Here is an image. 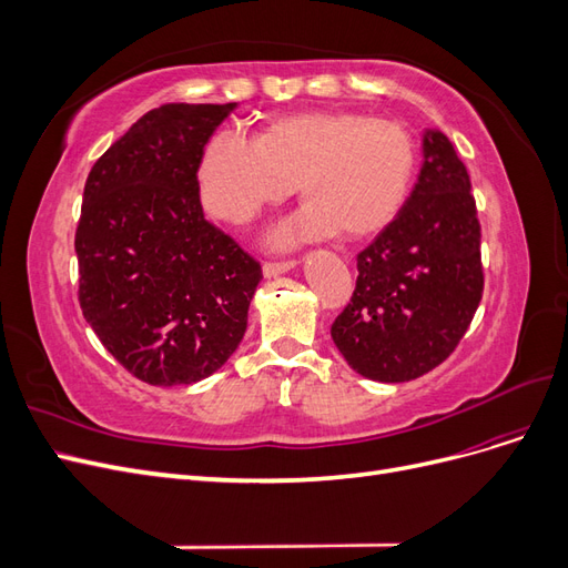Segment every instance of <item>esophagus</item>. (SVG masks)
<instances>
[{
  "label": "esophagus",
  "instance_id": "34e87169",
  "mask_svg": "<svg viewBox=\"0 0 568 568\" xmlns=\"http://www.w3.org/2000/svg\"><path fill=\"white\" fill-rule=\"evenodd\" d=\"M291 267H296V257H288V261H270L263 265V274L265 277H277V274H284Z\"/></svg>",
  "mask_w": 568,
  "mask_h": 568
}]
</instances>
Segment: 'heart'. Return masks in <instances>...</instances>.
Masks as SVG:
<instances>
[{"instance_id": "heart-1", "label": "heart", "mask_w": 568, "mask_h": 568, "mask_svg": "<svg viewBox=\"0 0 568 568\" xmlns=\"http://www.w3.org/2000/svg\"><path fill=\"white\" fill-rule=\"evenodd\" d=\"M417 168L412 134L363 113L313 111L274 120L255 144L222 130L199 163L201 201L215 217L244 225L267 203L294 194L307 209L280 242L303 234L365 239L400 213Z\"/></svg>"}]
</instances>
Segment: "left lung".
I'll use <instances>...</instances> for the list:
<instances>
[{
	"label": "left lung",
	"mask_w": 568,
	"mask_h": 568,
	"mask_svg": "<svg viewBox=\"0 0 568 568\" xmlns=\"http://www.w3.org/2000/svg\"><path fill=\"white\" fill-rule=\"evenodd\" d=\"M419 180L393 222L357 253L351 303L332 324L346 363L374 382L432 372L467 334L484 296L469 173L440 130L424 134Z\"/></svg>",
	"instance_id": "left-lung-1"
}]
</instances>
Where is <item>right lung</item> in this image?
I'll list each match as a JSON object with an SVG mask.
<instances>
[{
	"instance_id": "1",
	"label": "right lung",
	"mask_w": 568,
	"mask_h": 568,
	"mask_svg": "<svg viewBox=\"0 0 568 568\" xmlns=\"http://www.w3.org/2000/svg\"><path fill=\"white\" fill-rule=\"evenodd\" d=\"M236 104H163L90 170L75 232L80 307L151 386L196 384L244 338L261 263L203 215V146Z\"/></svg>"
}]
</instances>
